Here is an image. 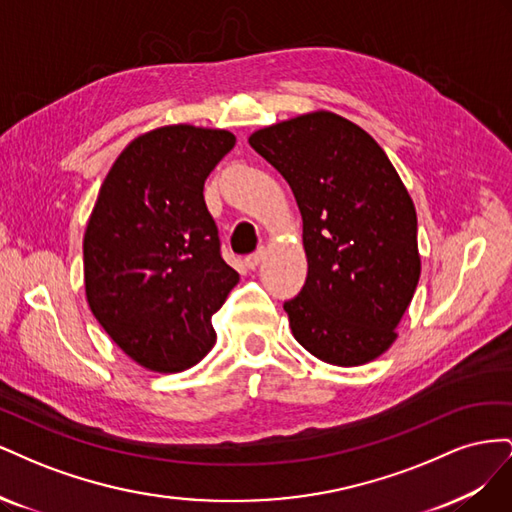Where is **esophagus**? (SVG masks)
Listing matches in <instances>:
<instances>
[{
	"mask_svg": "<svg viewBox=\"0 0 512 512\" xmlns=\"http://www.w3.org/2000/svg\"><path fill=\"white\" fill-rule=\"evenodd\" d=\"M262 258H265V250H262V247H260V250H256L254 254H250V256L245 258V267L247 269H256L260 262H262Z\"/></svg>",
	"mask_w": 512,
	"mask_h": 512,
	"instance_id": "1",
	"label": "esophagus"
}]
</instances>
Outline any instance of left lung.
I'll use <instances>...</instances> for the list:
<instances>
[{
	"mask_svg": "<svg viewBox=\"0 0 512 512\" xmlns=\"http://www.w3.org/2000/svg\"><path fill=\"white\" fill-rule=\"evenodd\" d=\"M297 198L307 280L284 303L297 342L316 359L354 367L378 359L421 277L416 209L384 149L329 111L250 136Z\"/></svg>",
	"mask_w": 512,
	"mask_h": 512,
	"instance_id": "left-lung-1",
	"label": "left lung"
}]
</instances>
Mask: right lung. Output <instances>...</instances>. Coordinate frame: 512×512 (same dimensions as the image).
Here are the masks:
<instances>
[{"label": "right lung", "instance_id": "right-lung-1", "mask_svg": "<svg viewBox=\"0 0 512 512\" xmlns=\"http://www.w3.org/2000/svg\"><path fill=\"white\" fill-rule=\"evenodd\" d=\"M235 141L228 130L188 123L141 134L108 170L89 215L87 303L145 369L175 374L215 344L211 316L239 273L220 254L203 188Z\"/></svg>", "mask_w": 512, "mask_h": 512}]
</instances>
